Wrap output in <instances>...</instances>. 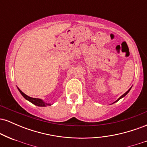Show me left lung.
Returning <instances> with one entry per match:
<instances>
[{"mask_svg": "<svg viewBox=\"0 0 147 147\" xmlns=\"http://www.w3.org/2000/svg\"><path fill=\"white\" fill-rule=\"evenodd\" d=\"M131 88H130V89H129V90H128L127 91H126V92H125V93H124V94H123V95H122V96H121V97H119V98H118V99H117V100H116V101H115V102H113V104H114V103L117 102V101H119V99H122V98H123V97H125V96H126V95H127V94H128V93H129V91H130V90H131Z\"/></svg>", "mask_w": 147, "mask_h": 147, "instance_id": "1", "label": "left lung"}]
</instances>
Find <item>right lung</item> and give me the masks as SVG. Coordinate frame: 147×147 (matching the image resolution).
<instances>
[{"label":"right lung","mask_w":147,"mask_h":147,"mask_svg":"<svg viewBox=\"0 0 147 147\" xmlns=\"http://www.w3.org/2000/svg\"><path fill=\"white\" fill-rule=\"evenodd\" d=\"M18 90H19L20 93L23 95V97H24L25 99H27L28 101H29L31 103H32L33 104L36 105L37 106H51L52 104H50V103H46L44 101L42 100L41 99H38V98H33V97H29L27 95H25L24 92H23L22 91L20 90L19 88H18Z\"/></svg>","instance_id":"add662e5"}]
</instances>
